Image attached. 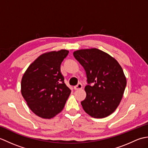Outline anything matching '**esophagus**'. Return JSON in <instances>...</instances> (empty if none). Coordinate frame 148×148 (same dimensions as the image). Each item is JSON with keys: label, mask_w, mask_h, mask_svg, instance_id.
I'll return each instance as SVG.
<instances>
[{"label": "esophagus", "mask_w": 148, "mask_h": 148, "mask_svg": "<svg viewBox=\"0 0 148 148\" xmlns=\"http://www.w3.org/2000/svg\"><path fill=\"white\" fill-rule=\"evenodd\" d=\"M82 84H81V83H79L77 84V85H76V86H75L74 87V89L75 90H80V89H81L82 88Z\"/></svg>", "instance_id": "esophagus-1"}]
</instances>
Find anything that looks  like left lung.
Masks as SVG:
<instances>
[{
  "label": "left lung",
  "instance_id": "8db88e82",
  "mask_svg": "<svg viewBox=\"0 0 148 148\" xmlns=\"http://www.w3.org/2000/svg\"><path fill=\"white\" fill-rule=\"evenodd\" d=\"M73 55L85 70L88 83L84 88L86 98L81 102L84 111L95 118L111 114L120 103L127 85L121 65L97 48L79 49Z\"/></svg>",
  "mask_w": 148,
  "mask_h": 148
}]
</instances>
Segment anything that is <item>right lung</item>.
Here are the masks:
<instances>
[{"label": "right lung", "instance_id": "right-lung-1", "mask_svg": "<svg viewBox=\"0 0 148 148\" xmlns=\"http://www.w3.org/2000/svg\"><path fill=\"white\" fill-rule=\"evenodd\" d=\"M68 50L52 51L37 58L25 72L21 95L34 114L51 119L64 109L71 91L64 83L60 65Z\"/></svg>", "mask_w": 148, "mask_h": 148}]
</instances>
